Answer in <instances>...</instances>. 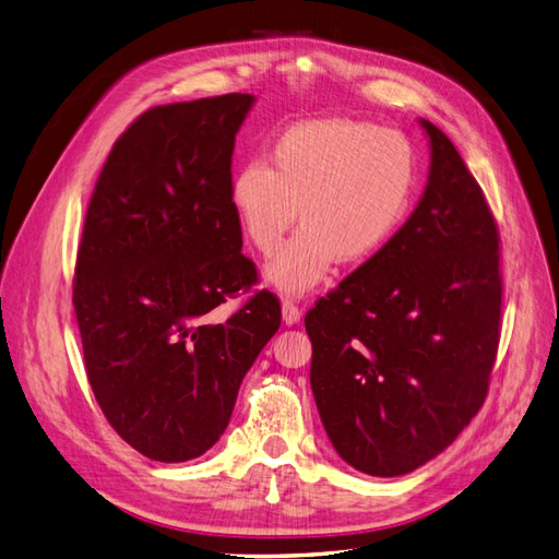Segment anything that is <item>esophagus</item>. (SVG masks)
I'll use <instances>...</instances> for the list:
<instances>
[{
	"label": "esophagus",
	"instance_id": "34e87169",
	"mask_svg": "<svg viewBox=\"0 0 559 559\" xmlns=\"http://www.w3.org/2000/svg\"><path fill=\"white\" fill-rule=\"evenodd\" d=\"M283 321L285 323H288V326H290V323H297V321H300V317H302V309L300 307H297V302L295 300H283Z\"/></svg>",
	"mask_w": 559,
	"mask_h": 559
}]
</instances>
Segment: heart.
<instances>
[{
  "label": "heart",
  "instance_id": "b5f03b06",
  "mask_svg": "<svg viewBox=\"0 0 559 559\" xmlns=\"http://www.w3.org/2000/svg\"><path fill=\"white\" fill-rule=\"evenodd\" d=\"M417 188V154L395 131L367 121L319 119L290 126L230 178L228 200L242 238L274 252L300 212L302 228L266 264L274 288L300 295L326 278L335 259L359 266L379 254Z\"/></svg>",
  "mask_w": 559,
  "mask_h": 559
}]
</instances>
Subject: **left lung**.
Segmentation results:
<instances>
[{"mask_svg": "<svg viewBox=\"0 0 559 559\" xmlns=\"http://www.w3.org/2000/svg\"><path fill=\"white\" fill-rule=\"evenodd\" d=\"M421 126L431 174L417 210L305 317L323 428L369 476L443 452L484 407L500 345L496 216L450 138Z\"/></svg>", "mask_w": 559, "mask_h": 559, "instance_id": "left-lung-1", "label": "left lung"}]
</instances>
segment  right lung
<instances>
[{
    "label": "right lung",
    "instance_id": "add662e5",
    "mask_svg": "<svg viewBox=\"0 0 559 559\" xmlns=\"http://www.w3.org/2000/svg\"><path fill=\"white\" fill-rule=\"evenodd\" d=\"M242 93L152 107L114 142L78 245L73 309L90 388L140 455L188 462L226 431L281 326L230 210ZM248 294L226 322L211 311Z\"/></svg>",
    "mask_w": 559,
    "mask_h": 559
}]
</instances>
